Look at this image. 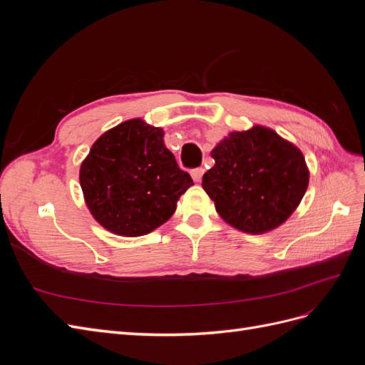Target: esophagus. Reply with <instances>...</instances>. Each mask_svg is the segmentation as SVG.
Wrapping results in <instances>:
<instances>
[{"instance_id":"34e87169","label":"esophagus","mask_w":365,"mask_h":365,"mask_svg":"<svg viewBox=\"0 0 365 365\" xmlns=\"http://www.w3.org/2000/svg\"><path fill=\"white\" fill-rule=\"evenodd\" d=\"M204 168H197V169H193L192 172H190V175H192V178H193V181H196V182H200L201 180H202V175H204Z\"/></svg>"}]
</instances>
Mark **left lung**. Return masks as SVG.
Here are the masks:
<instances>
[{
    "instance_id": "left-lung-1",
    "label": "left lung",
    "mask_w": 365,
    "mask_h": 365,
    "mask_svg": "<svg viewBox=\"0 0 365 365\" xmlns=\"http://www.w3.org/2000/svg\"><path fill=\"white\" fill-rule=\"evenodd\" d=\"M212 157L215 165L204 173L202 189L219 216L244 233L277 228L306 193L309 170L302 150L269 128L231 132Z\"/></svg>"
}]
</instances>
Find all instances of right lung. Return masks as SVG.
Returning <instances> with one entry per match:
<instances>
[{"mask_svg": "<svg viewBox=\"0 0 365 365\" xmlns=\"http://www.w3.org/2000/svg\"><path fill=\"white\" fill-rule=\"evenodd\" d=\"M164 130L132 118L106 130L81 165L94 219L114 235L137 237L163 225L193 180L164 146Z\"/></svg>", "mask_w": 365, "mask_h": 365, "instance_id": "obj_1", "label": "right lung"}]
</instances>
